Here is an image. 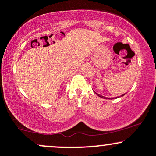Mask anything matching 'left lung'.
Listing matches in <instances>:
<instances>
[{
    "instance_id": "8db88e82",
    "label": "left lung",
    "mask_w": 156,
    "mask_h": 156,
    "mask_svg": "<svg viewBox=\"0 0 156 156\" xmlns=\"http://www.w3.org/2000/svg\"><path fill=\"white\" fill-rule=\"evenodd\" d=\"M95 93H96V92H95ZM96 94H98V96H99V97H101V98H104V99H107V98H105V97H103V96H102V95H101V94H98V93H96ZM125 94H122V95H121L120 97H122V96H124V95H125ZM119 98V97H116V98ZM108 99H110V98H108Z\"/></svg>"
}]
</instances>
